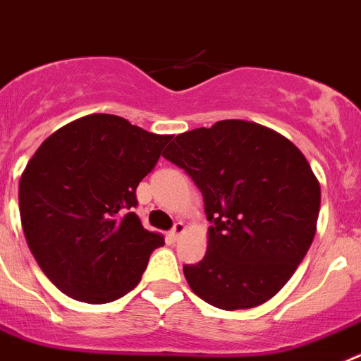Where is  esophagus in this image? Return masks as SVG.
Instances as JSON below:
<instances>
[{
    "label": "esophagus",
    "instance_id": "esophagus-1",
    "mask_svg": "<svg viewBox=\"0 0 361 361\" xmlns=\"http://www.w3.org/2000/svg\"><path fill=\"white\" fill-rule=\"evenodd\" d=\"M185 231H187V227H185V224H181V221H178V224L174 225V227H172L171 236L174 238V240H180V238L185 234Z\"/></svg>",
    "mask_w": 361,
    "mask_h": 361
}]
</instances>
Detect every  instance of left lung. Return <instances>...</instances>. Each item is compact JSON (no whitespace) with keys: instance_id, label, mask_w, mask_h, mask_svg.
<instances>
[{"instance_id":"8db88e82","label":"left lung","mask_w":361,"mask_h":361,"mask_svg":"<svg viewBox=\"0 0 361 361\" xmlns=\"http://www.w3.org/2000/svg\"><path fill=\"white\" fill-rule=\"evenodd\" d=\"M205 200L207 255L185 265L196 296L250 309L283 289L316 234L319 181L290 140L255 121L221 120L178 134L163 152Z\"/></svg>"}]
</instances>
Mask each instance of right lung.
<instances>
[{
  "label": "right lung",
  "instance_id": "obj_1",
  "mask_svg": "<svg viewBox=\"0 0 361 361\" xmlns=\"http://www.w3.org/2000/svg\"><path fill=\"white\" fill-rule=\"evenodd\" d=\"M171 134L120 116L89 114L50 134L20 180L25 240L45 276L78 302L109 303L133 290L165 243L142 225L136 187Z\"/></svg>",
  "mask_w": 361,
  "mask_h": 361
}]
</instances>
